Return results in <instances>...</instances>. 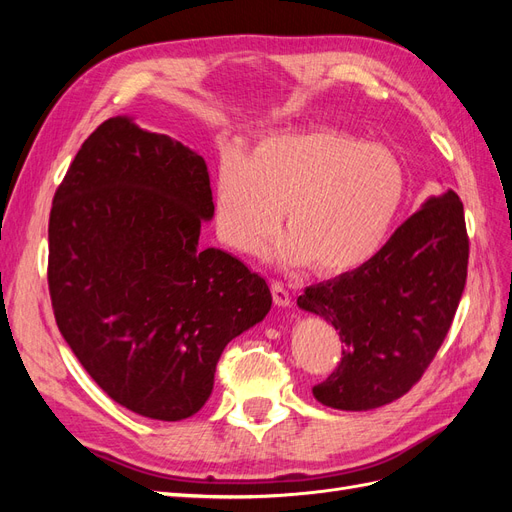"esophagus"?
<instances>
[{"mask_svg":"<svg viewBox=\"0 0 512 512\" xmlns=\"http://www.w3.org/2000/svg\"><path fill=\"white\" fill-rule=\"evenodd\" d=\"M271 292H273V301H275V305H280V307H288V305L292 303L290 292H288V288H286L282 282L273 280V282H271Z\"/></svg>","mask_w":512,"mask_h":512,"instance_id":"obj_1","label":"esophagus"}]
</instances>
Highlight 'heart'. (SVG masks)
<instances>
[{
    "label": "heart",
    "instance_id": "1",
    "mask_svg": "<svg viewBox=\"0 0 512 512\" xmlns=\"http://www.w3.org/2000/svg\"><path fill=\"white\" fill-rule=\"evenodd\" d=\"M406 198V168L389 147L337 130L269 134L226 151L215 170L220 239L254 252L284 220L265 254L288 267L344 275L374 258Z\"/></svg>",
    "mask_w": 512,
    "mask_h": 512
}]
</instances>
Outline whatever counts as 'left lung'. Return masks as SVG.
I'll list each match as a JSON object with an SVG mask.
<instances>
[{
  "label": "left lung",
  "instance_id": "left-lung-1",
  "mask_svg": "<svg viewBox=\"0 0 512 512\" xmlns=\"http://www.w3.org/2000/svg\"><path fill=\"white\" fill-rule=\"evenodd\" d=\"M470 241L453 190L427 198L356 271L307 286L305 312L333 324L342 363L314 386L320 404L374 410L406 395L451 329L468 275Z\"/></svg>",
  "mask_w": 512,
  "mask_h": 512
}]
</instances>
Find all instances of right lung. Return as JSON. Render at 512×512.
Masks as SVG:
<instances>
[{
  "label": "right lung",
  "mask_w": 512,
  "mask_h": 512,
  "mask_svg": "<svg viewBox=\"0 0 512 512\" xmlns=\"http://www.w3.org/2000/svg\"><path fill=\"white\" fill-rule=\"evenodd\" d=\"M211 218L203 156L130 117L98 126L53 198L57 327L108 397L156 421L203 408L226 344L271 309L258 273L198 245Z\"/></svg>",
  "instance_id": "add662e5"
}]
</instances>
